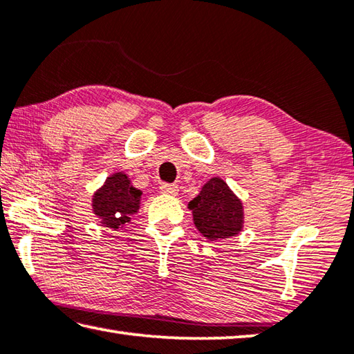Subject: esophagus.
<instances>
[{
	"label": "esophagus",
	"mask_w": 354,
	"mask_h": 354,
	"mask_svg": "<svg viewBox=\"0 0 354 354\" xmlns=\"http://www.w3.org/2000/svg\"><path fill=\"white\" fill-rule=\"evenodd\" d=\"M160 191H162L166 196H177L178 186L174 183H162V186H160Z\"/></svg>",
	"instance_id": "34e87169"
}]
</instances>
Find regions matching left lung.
Wrapping results in <instances>:
<instances>
[{
  "mask_svg": "<svg viewBox=\"0 0 354 354\" xmlns=\"http://www.w3.org/2000/svg\"><path fill=\"white\" fill-rule=\"evenodd\" d=\"M200 234L211 242L237 236L243 228V206L222 178L212 177L188 203Z\"/></svg>",
  "mask_w": 354,
  "mask_h": 354,
  "instance_id": "1",
  "label": "left lung"
}]
</instances>
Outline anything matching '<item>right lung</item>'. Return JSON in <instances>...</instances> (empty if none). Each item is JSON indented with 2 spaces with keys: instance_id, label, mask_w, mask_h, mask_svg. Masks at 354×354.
Here are the masks:
<instances>
[{
  "instance_id": "obj_1",
  "label": "right lung",
  "mask_w": 354,
  "mask_h": 354,
  "mask_svg": "<svg viewBox=\"0 0 354 354\" xmlns=\"http://www.w3.org/2000/svg\"><path fill=\"white\" fill-rule=\"evenodd\" d=\"M140 198L142 191L132 186L128 174L114 172L92 196V209L102 226L117 231L129 223L131 216L138 211Z\"/></svg>"
}]
</instances>
